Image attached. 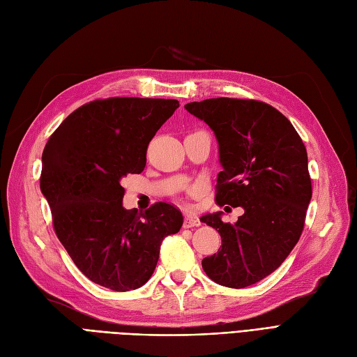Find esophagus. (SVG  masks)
Wrapping results in <instances>:
<instances>
[{"mask_svg": "<svg viewBox=\"0 0 357 357\" xmlns=\"http://www.w3.org/2000/svg\"><path fill=\"white\" fill-rule=\"evenodd\" d=\"M199 225H200L199 218H195L190 213H185V218H183V227L191 228V227H199Z\"/></svg>", "mask_w": 357, "mask_h": 357, "instance_id": "esophagus-1", "label": "esophagus"}]
</instances>
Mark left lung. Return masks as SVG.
<instances>
[{
	"mask_svg": "<svg viewBox=\"0 0 357 357\" xmlns=\"http://www.w3.org/2000/svg\"><path fill=\"white\" fill-rule=\"evenodd\" d=\"M185 109L220 144L215 202L245 209L236 224L222 222L221 212L200 218L222 238L202 267L213 282L241 289L278 270L301 237L312 200L307 149L292 123L266 102L216 98Z\"/></svg>",
	"mask_w": 357,
	"mask_h": 357,
	"instance_id": "1",
	"label": "left lung"
}]
</instances>
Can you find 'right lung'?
Instances as JSON below:
<instances>
[{"label": "right lung", "mask_w": 357, "mask_h": 357, "mask_svg": "<svg viewBox=\"0 0 357 357\" xmlns=\"http://www.w3.org/2000/svg\"><path fill=\"white\" fill-rule=\"evenodd\" d=\"M178 107L176 99L91 100L44 146L40 187L54 233L96 284L117 292L141 287L155 270L163 238L182 227L181 211L165 202L145 213L126 211L121 185L144 170L149 141Z\"/></svg>", "instance_id": "1"}]
</instances>
